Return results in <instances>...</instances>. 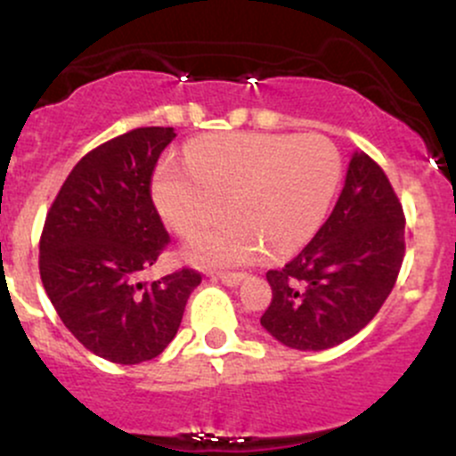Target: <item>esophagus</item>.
<instances>
[{
	"label": "esophagus",
	"instance_id": "1",
	"mask_svg": "<svg viewBox=\"0 0 456 456\" xmlns=\"http://www.w3.org/2000/svg\"><path fill=\"white\" fill-rule=\"evenodd\" d=\"M218 278H220V282L227 284V287H238V284H240L247 275L245 273H220Z\"/></svg>",
	"mask_w": 456,
	"mask_h": 456
}]
</instances>
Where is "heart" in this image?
I'll list each match as a JSON object with an SVG mask.
<instances>
[{
	"instance_id": "obj_1",
	"label": "heart",
	"mask_w": 456,
	"mask_h": 456,
	"mask_svg": "<svg viewBox=\"0 0 456 456\" xmlns=\"http://www.w3.org/2000/svg\"><path fill=\"white\" fill-rule=\"evenodd\" d=\"M185 163H165L151 183L160 218L181 236L200 266L245 265L265 254L284 257L305 247L320 229L339 176L342 156L322 134L205 136L191 142Z\"/></svg>"
}]
</instances>
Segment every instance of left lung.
Instances as JSON below:
<instances>
[{
    "instance_id": "8db88e82",
    "label": "left lung",
    "mask_w": 456,
    "mask_h": 456,
    "mask_svg": "<svg viewBox=\"0 0 456 456\" xmlns=\"http://www.w3.org/2000/svg\"><path fill=\"white\" fill-rule=\"evenodd\" d=\"M403 224L384 169L355 151L329 220L289 265L266 273L273 297L260 324L297 351L351 339L393 291L406 251Z\"/></svg>"
}]
</instances>
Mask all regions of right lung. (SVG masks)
<instances>
[{
    "mask_svg": "<svg viewBox=\"0 0 456 456\" xmlns=\"http://www.w3.org/2000/svg\"><path fill=\"white\" fill-rule=\"evenodd\" d=\"M174 127H139L87 151L45 216L39 273L66 329L114 364H141L167 348L200 273L181 269L139 282L169 236L150 183Z\"/></svg>",
    "mask_w": 456,
    "mask_h": 456,
    "instance_id": "1",
    "label": "right lung"
}]
</instances>
